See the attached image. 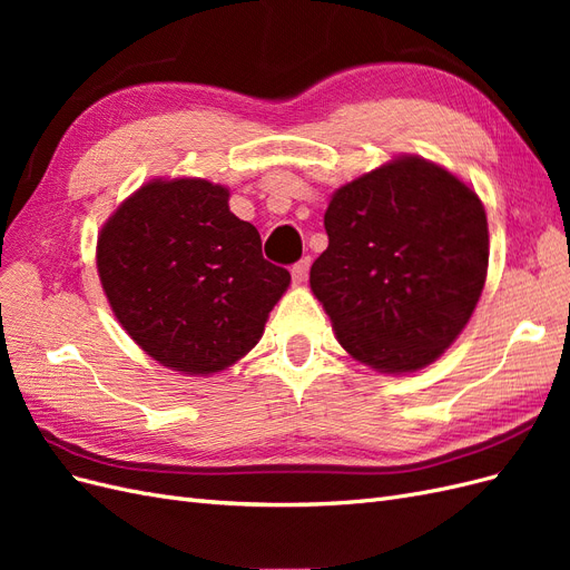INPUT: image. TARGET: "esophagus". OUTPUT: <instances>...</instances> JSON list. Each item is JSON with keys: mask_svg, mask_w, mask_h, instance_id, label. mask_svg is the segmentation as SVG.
Masks as SVG:
<instances>
[{"mask_svg": "<svg viewBox=\"0 0 570 570\" xmlns=\"http://www.w3.org/2000/svg\"><path fill=\"white\" fill-rule=\"evenodd\" d=\"M308 266H312V258H308V256L299 258V262L292 266V281L304 283L306 281V273H308Z\"/></svg>", "mask_w": 570, "mask_h": 570, "instance_id": "1", "label": "esophagus"}]
</instances>
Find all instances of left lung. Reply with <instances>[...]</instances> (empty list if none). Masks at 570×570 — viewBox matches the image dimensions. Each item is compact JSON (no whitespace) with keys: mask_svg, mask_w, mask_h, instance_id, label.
I'll use <instances>...</instances> for the list:
<instances>
[{"mask_svg":"<svg viewBox=\"0 0 570 570\" xmlns=\"http://www.w3.org/2000/svg\"><path fill=\"white\" fill-rule=\"evenodd\" d=\"M312 289L337 342L383 373L419 371L469 323L488 275L482 202L450 170L400 157L342 185Z\"/></svg>","mask_w":570,"mask_h":570,"instance_id":"obj_1","label":"left lung"}]
</instances>
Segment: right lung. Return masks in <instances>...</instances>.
I'll use <instances>...</instances> for the list:
<instances>
[{"mask_svg": "<svg viewBox=\"0 0 570 570\" xmlns=\"http://www.w3.org/2000/svg\"><path fill=\"white\" fill-rule=\"evenodd\" d=\"M228 197V187L202 178L151 180L97 239L99 281L118 323L154 361L189 375L243 358L289 285Z\"/></svg>", "mask_w": 570, "mask_h": 570, "instance_id": "right-lung-1", "label": "right lung"}]
</instances>
